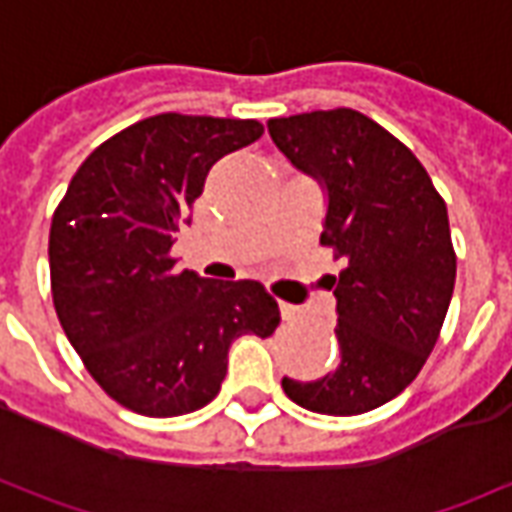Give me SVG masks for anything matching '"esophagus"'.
I'll list each match as a JSON object with an SVG mask.
<instances>
[{
  "label": "esophagus",
  "instance_id": "34e87169",
  "mask_svg": "<svg viewBox=\"0 0 512 512\" xmlns=\"http://www.w3.org/2000/svg\"><path fill=\"white\" fill-rule=\"evenodd\" d=\"M279 312H282V318H285V321H299L301 318V310L299 307H293V304H288V301H279Z\"/></svg>",
  "mask_w": 512,
  "mask_h": 512
}]
</instances>
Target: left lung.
I'll return each mask as SVG.
<instances>
[{"label":"left lung","mask_w":512,"mask_h":512,"mask_svg":"<svg viewBox=\"0 0 512 512\" xmlns=\"http://www.w3.org/2000/svg\"><path fill=\"white\" fill-rule=\"evenodd\" d=\"M268 134L326 189L321 244L345 260L340 365L318 381L282 378V389L307 411L365 414L400 395L439 340L455 288L447 205L419 158L356 109L274 117Z\"/></svg>","instance_id":"left-lung-1"}]
</instances>
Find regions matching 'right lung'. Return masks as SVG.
<instances>
[{
    "label": "right lung",
    "instance_id": "obj_1",
    "mask_svg": "<svg viewBox=\"0 0 512 512\" xmlns=\"http://www.w3.org/2000/svg\"><path fill=\"white\" fill-rule=\"evenodd\" d=\"M260 136L257 120L147 117L84 158L54 211L57 318L98 386L142 417L208 406L233 340L279 326L260 282L178 274L169 255L213 164Z\"/></svg>",
    "mask_w": 512,
    "mask_h": 512
}]
</instances>
